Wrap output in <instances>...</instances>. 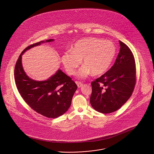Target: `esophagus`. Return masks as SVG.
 <instances>
[{"label":"esophagus","mask_w":154,"mask_h":154,"mask_svg":"<svg viewBox=\"0 0 154 154\" xmlns=\"http://www.w3.org/2000/svg\"><path fill=\"white\" fill-rule=\"evenodd\" d=\"M75 83L77 84V87H78L79 88H80V87H81L83 85V84H82V82H81L76 81V82H75Z\"/></svg>","instance_id":"obj_1"}]
</instances>
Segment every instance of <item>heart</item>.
Instances as JSON below:
<instances>
[{"mask_svg": "<svg viewBox=\"0 0 154 154\" xmlns=\"http://www.w3.org/2000/svg\"><path fill=\"white\" fill-rule=\"evenodd\" d=\"M116 52V45L112 42L88 37L77 42L72 50L64 52L61 60L67 73L74 75L82 59L84 65L81 68L78 76L84 79L91 73L95 75L105 73L111 65Z\"/></svg>", "mask_w": 154, "mask_h": 154, "instance_id": "1", "label": "heart"}]
</instances>
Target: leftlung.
<instances>
[{"mask_svg": "<svg viewBox=\"0 0 154 154\" xmlns=\"http://www.w3.org/2000/svg\"><path fill=\"white\" fill-rule=\"evenodd\" d=\"M119 44V52L113 66L91 82V104L103 114L121 108L132 95L136 82L134 55L127 45L121 41Z\"/></svg>", "mask_w": 154, "mask_h": 154, "instance_id": "1", "label": "left lung"}]
</instances>
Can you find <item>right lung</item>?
Returning a JSON list of instances; mask_svg holds the SVG:
<instances>
[{
  "instance_id": "right-lung-1",
  "label": "right lung",
  "mask_w": 154,
  "mask_h": 154,
  "mask_svg": "<svg viewBox=\"0 0 154 154\" xmlns=\"http://www.w3.org/2000/svg\"><path fill=\"white\" fill-rule=\"evenodd\" d=\"M53 40L49 39L46 42ZM43 42L31 44L21 52L15 66V82L20 95L32 109L45 117L56 118L63 115L70 106L77 86L60 70L47 80H33L26 75L21 63L22 54Z\"/></svg>"
}]
</instances>
